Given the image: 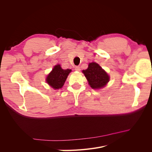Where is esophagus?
<instances>
[{"label":"esophagus","instance_id":"esophagus-1","mask_svg":"<svg viewBox=\"0 0 152 152\" xmlns=\"http://www.w3.org/2000/svg\"><path fill=\"white\" fill-rule=\"evenodd\" d=\"M75 70H76V71H80V68L79 66H77L75 67Z\"/></svg>","mask_w":152,"mask_h":152}]
</instances>
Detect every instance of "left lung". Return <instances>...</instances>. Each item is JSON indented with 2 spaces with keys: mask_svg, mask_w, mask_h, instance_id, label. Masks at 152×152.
<instances>
[{
  "mask_svg": "<svg viewBox=\"0 0 152 152\" xmlns=\"http://www.w3.org/2000/svg\"><path fill=\"white\" fill-rule=\"evenodd\" d=\"M82 72L93 89L102 88L109 81L110 77L107 72L96 63H90L88 68Z\"/></svg>",
  "mask_w": 152,
  "mask_h": 152,
  "instance_id": "1",
  "label": "left lung"
}]
</instances>
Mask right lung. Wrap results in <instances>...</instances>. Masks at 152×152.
I'll return each mask as SVG.
<instances>
[{
  "label": "right lung",
  "mask_w": 152,
  "mask_h": 152,
  "mask_svg": "<svg viewBox=\"0 0 152 152\" xmlns=\"http://www.w3.org/2000/svg\"><path fill=\"white\" fill-rule=\"evenodd\" d=\"M71 71L70 69L63 70L59 65H56L47 77L46 81L48 84L54 89L61 88Z\"/></svg>",
  "instance_id": "add662e5"
}]
</instances>
